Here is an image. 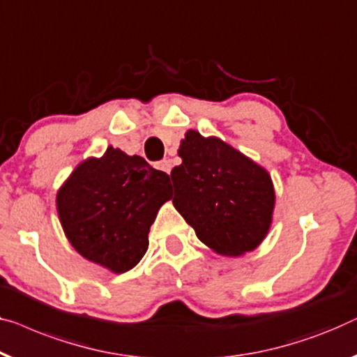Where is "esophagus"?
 Instances as JSON below:
<instances>
[{
	"label": "esophagus",
	"instance_id": "esophagus-1",
	"mask_svg": "<svg viewBox=\"0 0 357 357\" xmlns=\"http://www.w3.org/2000/svg\"><path fill=\"white\" fill-rule=\"evenodd\" d=\"M158 169L162 170V172H166V174H170V170H172V164H170L169 159H164V161L158 162Z\"/></svg>",
	"mask_w": 357,
	"mask_h": 357
}]
</instances>
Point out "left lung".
<instances>
[{
    "label": "left lung",
    "mask_w": 357,
    "mask_h": 357,
    "mask_svg": "<svg viewBox=\"0 0 357 357\" xmlns=\"http://www.w3.org/2000/svg\"><path fill=\"white\" fill-rule=\"evenodd\" d=\"M172 169V203L198 238L222 256H241L266 238L275 191L264 167L220 138L188 130Z\"/></svg>",
    "instance_id": "obj_1"
}]
</instances>
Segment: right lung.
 <instances>
[{"label":"right lung","mask_w":357,"mask_h":357,"mask_svg":"<svg viewBox=\"0 0 357 357\" xmlns=\"http://www.w3.org/2000/svg\"><path fill=\"white\" fill-rule=\"evenodd\" d=\"M170 199L169 175L142 156L109 146L74 169L56 196L70 245L114 273L135 267L148 250L149 227Z\"/></svg>","instance_id":"obj_1"}]
</instances>
